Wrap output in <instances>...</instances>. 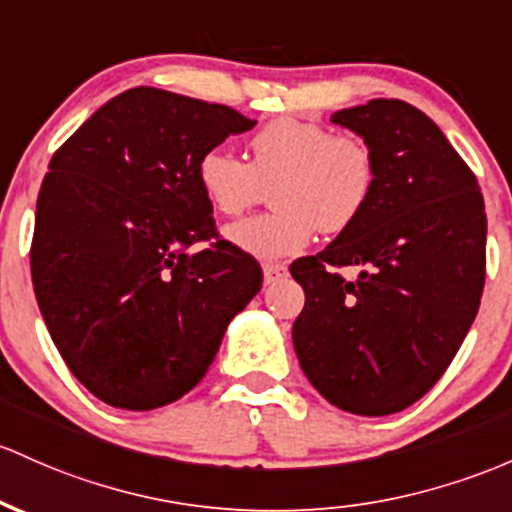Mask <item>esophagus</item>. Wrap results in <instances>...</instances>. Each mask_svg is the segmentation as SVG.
<instances>
[{
	"mask_svg": "<svg viewBox=\"0 0 512 512\" xmlns=\"http://www.w3.org/2000/svg\"><path fill=\"white\" fill-rule=\"evenodd\" d=\"M262 272H265V284H274L289 274V267L284 262H267V265H262Z\"/></svg>",
	"mask_w": 512,
	"mask_h": 512,
	"instance_id": "obj_1",
	"label": "esophagus"
}]
</instances>
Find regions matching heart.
<instances>
[{
  "instance_id": "obj_1",
  "label": "heart",
  "mask_w": 512,
  "mask_h": 512,
  "mask_svg": "<svg viewBox=\"0 0 512 512\" xmlns=\"http://www.w3.org/2000/svg\"><path fill=\"white\" fill-rule=\"evenodd\" d=\"M252 160L213 145L196 162V179L223 216H240L272 187L277 209L226 228L250 255L286 257L311 243L316 228L345 233L362 216L376 187V157L359 136H335L323 123L282 116L250 140Z\"/></svg>"
}]
</instances>
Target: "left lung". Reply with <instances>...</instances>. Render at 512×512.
I'll return each mask as SVG.
<instances>
[{
  "mask_svg": "<svg viewBox=\"0 0 512 512\" xmlns=\"http://www.w3.org/2000/svg\"><path fill=\"white\" fill-rule=\"evenodd\" d=\"M376 157L362 216L289 267L306 303L291 338L325 401L391 415L437 384L462 345L486 279L479 182L437 123L401 99L335 111ZM340 266H357L345 280Z\"/></svg>",
  "mask_w": 512,
  "mask_h": 512,
  "instance_id": "1",
  "label": "left lung"
}]
</instances>
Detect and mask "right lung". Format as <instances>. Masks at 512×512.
<instances>
[{
	"label": "right lung",
	"instance_id": "obj_1",
	"mask_svg": "<svg viewBox=\"0 0 512 512\" xmlns=\"http://www.w3.org/2000/svg\"><path fill=\"white\" fill-rule=\"evenodd\" d=\"M257 121L136 87L55 150L36 204L31 279L60 357L99 401L153 411L209 372L262 269L218 240L201 153ZM214 243L199 253L188 247Z\"/></svg>",
	"mask_w": 512,
	"mask_h": 512
}]
</instances>
